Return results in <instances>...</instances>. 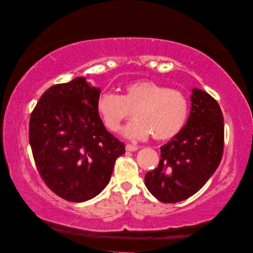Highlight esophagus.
<instances>
[{
	"instance_id": "1",
	"label": "esophagus",
	"mask_w": 253,
	"mask_h": 253,
	"mask_svg": "<svg viewBox=\"0 0 253 253\" xmlns=\"http://www.w3.org/2000/svg\"><path fill=\"white\" fill-rule=\"evenodd\" d=\"M126 151H135V150H138V147L132 146V144H126Z\"/></svg>"
}]
</instances>
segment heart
Instances as JSON below:
<instances>
[{
	"mask_svg": "<svg viewBox=\"0 0 253 253\" xmlns=\"http://www.w3.org/2000/svg\"><path fill=\"white\" fill-rule=\"evenodd\" d=\"M95 109L112 132L118 131L133 112L134 119L123 130V134L131 139H144L151 133L156 140L171 139L183 130L189 113L184 93L151 80L126 84L121 95L102 92Z\"/></svg>",
	"mask_w": 253,
	"mask_h": 253,
	"instance_id": "obj_1",
	"label": "heart"
}]
</instances>
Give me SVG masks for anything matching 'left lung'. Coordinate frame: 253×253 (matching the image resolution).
I'll return each instance as SVG.
<instances>
[{
    "label": "left lung",
    "instance_id": "obj_1",
    "mask_svg": "<svg viewBox=\"0 0 253 253\" xmlns=\"http://www.w3.org/2000/svg\"><path fill=\"white\" fill-rule=\"evenodd\" d=\"M190 113L179 133L160 148L158 167L147 172L144 184L163 203L187 200L206 184L221 163L224 119L217 102L193 88Z\"/></svg>",
    "mask_w": 253,
    "mask_h": 253
}]
</instances>
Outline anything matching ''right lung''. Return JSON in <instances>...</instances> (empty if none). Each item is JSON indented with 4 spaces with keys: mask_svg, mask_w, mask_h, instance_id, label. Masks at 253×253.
<instances>
[{
    "mask_svg": "<svg viewBox=\"0 0 253 253\" xmlns=\"http://www.w3.org/2000/svg\"><path fill=\"white\" fill-rule=\"evenodd\" d=\"M101 89L76 77L41 95L29 123L39 175L66 201L81 203L106 187L124 143L105 129L95 109Z\"/></svg>",
    "mask_w": 253,
    "mask_h": 253,
    "instance_id": "right-lung-1",
    "label": "right lung"
}]
</instances>
